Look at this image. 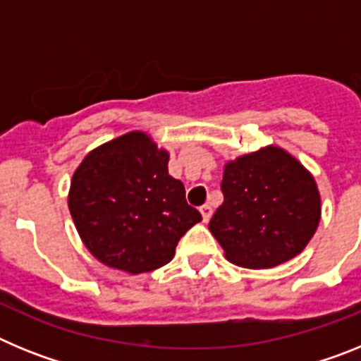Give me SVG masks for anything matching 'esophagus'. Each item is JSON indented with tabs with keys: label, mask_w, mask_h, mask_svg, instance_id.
Returning a JSON list of instances; mask_svg holds the SVG:
<instances>
[{
	"label": "esophagus",
	"mask_w": 361,
	"mask_h": 361,
	"mask_svg": "<svg viewBox=\"0 0 361 361\" xmlns=\"http://www.w3.org/2000/svg\"><path fill=\"white\" fill-rule=\"evenodd\" d=\"M200 213H202L204 222H208V220L212 219V215H213L212 206H209V204H204V206H200Z\"/></svg>",
	"instance_id": "1"
}]
</instances>
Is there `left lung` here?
Returning <instances> with one entry per match:
<instances>
[{
  "mask_svg": "<svg viewBox=\"0 0 361 361\" xmlns=\"http://www.w3.org/2000/svg\"><path fill=\"white\" fill-rule=\"evenodd\" d=\"M224 202L209 220L229 262L267 269L302 253L320 222V193L312 175L276 146L228 162Z\"/></svg>",
  "mask_w": 361,
  "mask_h": 361,
  "instance_id": "obj_1",
  "label": "left lung"
}]
</instances>
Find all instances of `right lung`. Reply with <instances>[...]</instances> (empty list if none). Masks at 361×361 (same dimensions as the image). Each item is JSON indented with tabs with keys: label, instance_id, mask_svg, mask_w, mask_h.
Masks as SVG:
<instances>
[{
	"label": "right lung",
	"instance_id": "right-lung-1",
	"mask_svg": "<svg viewBox=\"0 0 361 361\" xmlns=\"http://www.w3.org/2000/svg\"><path fill=\"white\" fill-rule=\"evenodd\" d=\"M168 152L142 132L92 149L72 177L68 208L82 244L108 267L148 273L173 258L202 220L184 184L168 173Z\"/></svg>",
	"mask_w": 361,
	"mask_h": 361
}]
</instances>
